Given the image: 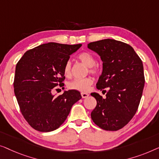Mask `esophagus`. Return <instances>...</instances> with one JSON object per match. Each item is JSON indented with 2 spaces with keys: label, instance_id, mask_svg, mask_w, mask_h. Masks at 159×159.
<instances>
[{
  "label": "esophagus",
  "instance_id": "1",
  "mask_svg": "<svg viewBox=\"0 0 159 159\" xmlns=\"http://www.w3.org/2000/svg\"><path fill=\"white\" fill-rule=\"evenodd\" d=\"M89 96V93H84V92L81 93V97H82V98H84V99H85V98L88 97Z\"/></svg>",
  "mask_w": 159,
  "mask_h": 159
}]
</instances>
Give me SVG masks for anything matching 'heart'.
Listing matches in <instances>:
<instances>
[{
  "label": "heart",
  "mask_w": 159,
  "mask_h": 159,
  "mask_svg": "<svg viewBox=\"0 0 159 159\" xmlns=\"http://www.w3.org/2000/svg\"><path fill=\"white\" fill-rule=\"evenodd\" d=\"M78 58L87 67L90 68L91 72L97 73L98 72V67L96 66V60L94 57L89 52H84L80 53ZM71 71V62L68 61L65 65L64 73L65 75L68 76L70 74ZM93 84V79L91 77H86L84 79H75L73 80L68 84V88L73 90H78L79 91L86 92L90 89L91 85Z\"/></svg>",
  "instance_id": "obj_1"
}]
</instances>
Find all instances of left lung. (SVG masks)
<instances>
[{
	"instance_id": "1",
	"label": "left lung",
	"mask_w": 159,
	"mask_h": 159,
	"mask_svg": "<svg viewBox=\"0 0 159 159\" xmlns=\"http://www.w3.org/2000/svg\"><path fill=\"white\" fill-rule=\"evenodd\" d=\"M87 46L103 62L97 88L109 90L105 99L91 93L97 102L91 119L103 129L118 130L128 123L139 106L145 84L142 60L130 45L115 39L99 40Z\"/></svg>"
}]
</instances>
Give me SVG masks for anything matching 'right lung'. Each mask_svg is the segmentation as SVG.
<instances>
[{"mask_svg": "<svg viewBox=\"0 0 159 159\" xmlns=\"http://www.w3.org/2000/svg\"><path fill=\"white\" fill-rule=\"evenodd\" d=\"M49 42L24 53L16 66L15 96L28 123L40 132L57 129L71 107L81 99L79 91H64L55 97L53 89L65 79L64 67L70 56L81 47Z\"/></svg>", "mask_w": 159, "mask_h": 159, "instance_id": "obj_1", "label": "right lung"}]
</instances>
